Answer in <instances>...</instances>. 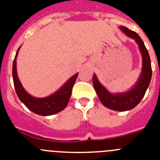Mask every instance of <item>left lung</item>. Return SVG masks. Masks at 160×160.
Returning a JSON list of instances; mask_svg holds the SVG:
<instances>
[{"label": "left lung", "mask_w": 160, "mask_h": 160, "mask_svg": "<svg viewBox=\"0 0 160 160\" xmlns=\"http://www.w3.org/2000/svg\"><path fill=\"white\" fill-rule=\"evenodd\" d=\"M120 29L125 32V34L134 38L138 43L142 56V74L135 87L123 94H112L109 93L98 82L95 74L93 76V84L100 101L106 107L114 111H125L136 107L142 99L152 79V70L149 53L140 37L135 31L130 30L127 27L121 26Z\"/></svg>", "instance_id": "obj_1"}]
</instances>
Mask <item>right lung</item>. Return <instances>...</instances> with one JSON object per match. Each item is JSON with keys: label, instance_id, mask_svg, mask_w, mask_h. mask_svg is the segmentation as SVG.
<instances>
[{"label": "right lung", "instance_id": "1", "mask_svg": "<svg viewBox=\"0 0 160 160\" xmlns=\"http://www.w3.org/2000/svg\"><path fill=\"white\" fill-rule=\"evenodd\" d=\"M19 49L17 51L13 64H12L13 84L19 99L31 111L37 114L43 115V116H48V115L57 114L64 110L67 106L68 102L71 96L72 88H73V84L75 82L76 78L78 77V73L75 75L70 78L67 82L55 94H52L49 97L43 98H37L32 97L22 87L18 78V74H17L16 58L18 56Z\"/></svg>", "mask_w": 160, "mask_h": 160}]
</instances>
